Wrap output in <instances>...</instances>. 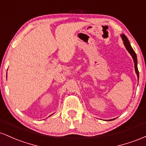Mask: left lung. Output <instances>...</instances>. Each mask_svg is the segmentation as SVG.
<instances>
[{
	"instance_id": "8db88e82",
	"label": "left lung",
	"mask_w": 146,
	"mask_h": 146,
	"mask_svg": "<svg viewBox=\"0 0 146 146\" xmlns=\"http://www.w3.org/2000/svg\"><path fill=\"white\" fill-rule=\"evenodd\" d=\"M121 38L123 40V44H124L125 48H126V49L128 50V51L130 53V55L132 56V58H133L134 62H135V71H136V73L137 75V77H138V80H139V71H138V68H137V59L136 53H135V52L133 50V48H132V46H130V42H129L127 37L125 36L124 34H123L121 35Z\"/></svg>"
}]
</instances>
